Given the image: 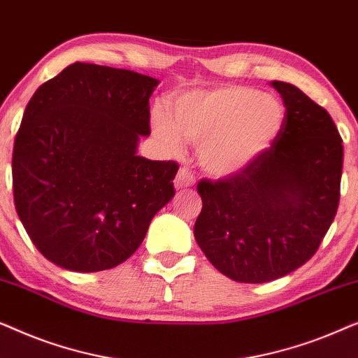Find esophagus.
Instances as JSON below:
<instances>
[{"instance_id":"1","label":"esophagus","mask_w":358,"mask_h":358,"mask_svg":"<svg viewBox=\"0 0 358 358\" xmlns=\"http://www.w3.org/2000/svg\"><path fill=\"white\" fill-rule=\"evenodd\" d=\"M195 184V176L190 169L187 168H182L178 173V176H176L174 179V187L178 190H182V189H189L192 187V185Z\"/></svg>"}]
</instances>
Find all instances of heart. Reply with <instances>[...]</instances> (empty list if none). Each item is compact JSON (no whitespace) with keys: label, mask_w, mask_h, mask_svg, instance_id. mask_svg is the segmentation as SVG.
<instances>
[{"label":"heart","mask_w":358,"mask_h":358,"mask_svg":"<svg viewBox=\"0 0 358 358\" xmlns=\"http://www.w3.org/2000/svg\"><path fill=\"white\" fill-rule=\"evenodd\" d=\"M283 119L285 109L275 96L229 86L178 96L169 115L155 112L153 131L171 151H179L182 140L200 143L202 168L229 176L243 171L275 140Z\"/></svg>","instance_id":"heart-1"}]
</instances>
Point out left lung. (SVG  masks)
I'll return each instance as SVG.
<instances>
[{
  "mask_svg": "<svg viewBox=\"0 0 358 358\" xmlns=\"http://www.w3.org/2000/svg\"><path fill=\"white\" fill-rule=\"evenodd\" d=\"M272 86L285 106L272 145L239 173L197 184L194 236L217 271L243 283L275 280L310 261L341 199L344 146L331 115L296 86Z\"/></svg>",
  "mask_w": 358,
  "mask_h": 358,
  "instance_id": "8db88e82",
  "label": "left lung"
}]
</instances>
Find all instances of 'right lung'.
<instances>
[{"label":"right lung","mask_w":358,"mask_h":358,"mask_svg":"<svg viewBox=\"0 0 358 358\" xmlns=\"http://www.w3.org/2000/svg\"><path fill=\"white\" fill-rule=\"evenodd\" d=\"M158 83L76 62L34 92L14 138L13 192L50 262L75 272L119 266L174 197L178 163L136 155Z\"/></svg>","instance_id":"1"}]
</instances>
